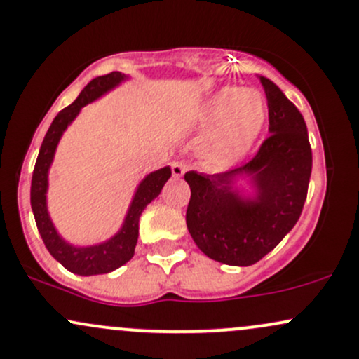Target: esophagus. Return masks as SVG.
Segmentation results:
<instances>
[{
	"mask_svg": "<svg viewBox=\"0 0 359 359\" xmlns=\"http://www.w3.org/2000/svg\"><path fill=\"white\" fill-rule=\"evenodd\" d=\"M172 174H174V177H177V179H180V177L185 174V163L184 162L172 163Z\"/></svg>",
	"mask_w": 359,
	"mask_h": 359,
	"instance_id": "esophagus-1",
	"label": "esophagus"
}]
</instances>
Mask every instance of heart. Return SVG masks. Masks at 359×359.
Returning a JSON list of instances; mask_svg holds the SVG:
<instances>
[{
	"label": "heart",
	"mask_w": 359,
	"mask_h": 359,
	"mask_svg": "<svg viewBox=\"0 0 359 359\" xmlns=\"http://www.w3.org/2000/svg\"><path fill=\"white\" fill-rule=\"evenodd\" d=\"M266 106L253 89L222 88L201 111V128L211 131L203 145L204 162L214 168L234 165L250 151L262 133Z\"/></svg>",
	"instance_id": "obj_1"
}]
</instances>
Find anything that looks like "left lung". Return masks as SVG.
Masks as SVG:
<instances>
[{
	"instance_id": "8db88e82",
	"label": "left lung",
	"mask_w": 359,
	"mask_h": 359,
	"mask_svg": "<svg viewBox=\"0 0 359 359\" xmlns=\"http://www.w3.org/2000/svg\"><path fill=\"white\" fill-rule=\"evenodd\" d=\"M270 137L248 163L224 174L187 172L185 222L205 257L250 266L270 253L299 221L312 172L307 126L300 111L266 77ZM249 189H245L244 185Z\"/></svg>"
}]
</instances>
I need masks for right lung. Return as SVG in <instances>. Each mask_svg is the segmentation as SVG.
<instances>
[{"instance_id": "right-lung-1", "label": "right lung", "mask_w": 359, "mask_h": 359, "mask_svg": "<svg viewBox=\"0 0 359 359\" xmlns=\"http://www.w3.org/2000/svg\"><path fill=\"white\" fill-rule=\"evenodd\" d=\"M130 79V76H125L121 72H111L106 76H100L93 79L81 90L77 100L71 106L64 108L53 118L47 135H45L42 147H40L39 158H36L34 177H32V191H30V203L32 211H34L36 228H39L40 236L50 251V255L62 266H65L69 271L82 277L89 275H101L109 273V271L119 269L130 262L135 255V246L138 241V221L142 216L143 209L147 208L158 194L162 192V187L170 179L172 170L170 167L158 168V170L150 172L145 175V179L138 184L137 191L133 194L130 208H128L125 219H123L121 228L118 233H114L109 240L97 243V245L89 246H76L65 241L60 236L57 228L53 226L47 208V192H48V172H50L53 156H55L57 145H59L62 135L67 130L77 114L84 106L97 101L100 97L108 94L109 90L116 89L119 84Z\"/></svg>"}]
</instances>
